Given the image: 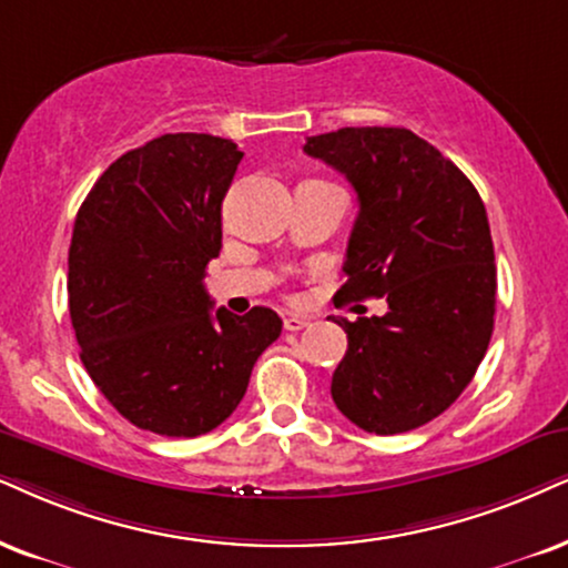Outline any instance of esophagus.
I'll list each match as a JSON object with an SVG mask.
<instances>
[{
  "label": "esophagus",
  "mask_w": 568,
  "mask_h": 568,
  "mask_svg": "<svg viewBox=\"0 0 568 568\" xmlns=\"http://www.w3.org/2000/svg\"><path fill=\"white\" fill-rule=\"evenodd\" d=\"M283 325H285V329H288V333H298V329L308 327V320H306V317H296V314H291V317L283 320Z\"/></svg>",
  "instance_id": "obj_1"
}]
</instances>
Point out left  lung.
<instances>
[{
	"mask_svg": "<svg viewBox=\"0 0 568 568\" xmlns=\"http://www.w3.org/2000/svg\"><path fill=\"white\" fill-rule=\"evenodd\" d=\"M304 152L358 199L337 296L387 301L383 317H329L348 335L329 393L356 427L408 433L462 396L490 343L498 280L485 204L406 128H341L308 135Z\"/></svg>",
	"mask_w": 568,
	"mask_h": 568,
	"instance_id": "1",
	"label": "left lung"
}]
</instances>
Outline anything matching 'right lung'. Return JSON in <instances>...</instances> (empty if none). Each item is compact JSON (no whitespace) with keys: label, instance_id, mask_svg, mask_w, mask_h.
Instances as JSON below:
<instances>
[{"label":"right lung","instance_id":"1","mask_svg":"<svg viewBox=\"0 0 568 568\" xmlns=\"http://www.w3.org/2000/svg\"><path fill=\"white\" fill-rule=\"evenodd\" d=\"M243 152L210 133H168L114 160L81 204L68 304L81 362L128 422L196 437L235 412L283 320L212 308L222 199Z\"/></svg>","mask_w":568,"mask_h":568}]
</instances>
